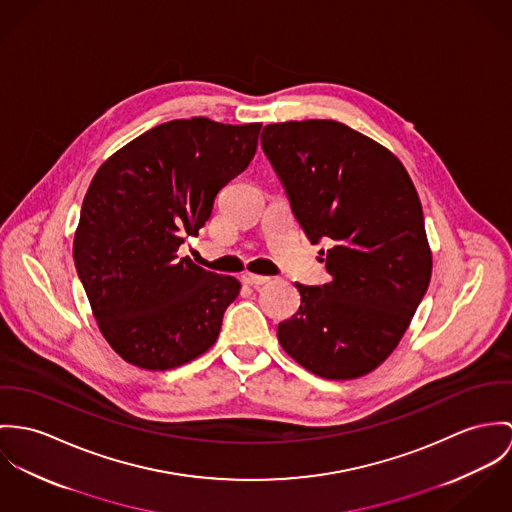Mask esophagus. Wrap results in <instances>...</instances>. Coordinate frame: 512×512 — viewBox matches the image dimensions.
Instances as JSON below:
<instances>
[{
    "instance_id": "obj_1",
    "label": "esophagus",
    "mask_w": 512,
    "mask_h": 512,
    "mask_svg": "<svg viewBox=\"0 0 512 512\" xmlns=\"http://www.w3.org/2000/svg\"><path fill=\"white\" fill-rule=\"evenodd\" d=\"M241 281L253 288H259L261 284L269 283V277H263V275H255V273H243L241 275Z\"/></svg>"
}]
</instances>
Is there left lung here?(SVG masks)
Masks as SVG:
<instances>
[{"mask_svg":"<svg viewBox=\"0 0 512 512\" xmlns=\"http://www.w3.org/2000/svg\"><path fill=\"white\" fill-rule=\"evenodd\" d=\"M261 145L310 243L330 245L332 281L296 284L300 308L279 341L318 377H363L395 351L430 284L418 192L387 147L340 121L271 123Z\"/></svg>","mask_w":512,"mask_h":512,"instance_id":"obj_1","label":"left lung"}]
</instances>
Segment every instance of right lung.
<instances>
[{
    "label": "right lung",
    "mask_w": 512,
    "mask_h": 512,
    "mask_svg": "<svg viewBox=\"0 0 512 512\" xmlns=\"http://www.w3.org/2000/svg\"><path fill=\"white\" fill-rule=\"evenodd\" d=\"M261 123L172 119L129 141L94 174L72 255L115 353L167 371L206 353L237 298L235 277L178 257L210 220L218 192L245 171Z\"/></svg>",
    "instance_id": "right-lung-1"
}]
</instances>
